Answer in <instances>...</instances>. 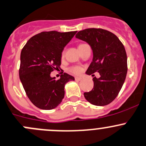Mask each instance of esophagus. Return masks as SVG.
<instances>
[{"label":"esophagus","mask_w":146,"mask_h":146,"mask_svg":"<svg viewBox=\"0 0 146 146\" xmlns=\"http://www.w3.org/2000/svg\"><path fill=\"white\" fill-rule=\"evenodd\" d=\"M75 80H76V81H81V80H82V77H78V76H76V77H75Z\"/></svg>","instance_id":"1"}]
</instances>
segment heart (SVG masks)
I'll return each mask as SVG.
<instances>
[{
	"label": "heart",
	"instance_id": "obj_1",
	"mask_svg": "<svg viewBox=\"0 0 146 146\" xmlns=\"http://www.w3.org/2000/svg\"><path fill=\"white\" fill-rule=\"evenodd\" d=\"M64 52H62V56L64 57ZM82 67H80L79 66H72V67H71L70 69H69V71H70V72L75 74H80L81 72H82Z\"/></svg>",
	"mask_w": 146,
	"mask_h": 146
}]
</instances>
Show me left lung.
Instances as JSON below:
<instances>
[{
  "mask_svg": "<svg viewBox=\"0 0 146 146\" xmlns=\"http://www.w3.org/2000/svg\"><path fill=\"white\" fill-rule=\"evenodd\" d=\"M76 37L87 42L93 52V60L86 74H100L99 78H93L94 88L84 93L85 99L95 106H106L116 99L126 76L127 56L123 44L113 33L100 28L81 30Z\"/></svg>",
  "mask_w": 146,
  "mask_h": 146,
  "instance_id": "1",
  "label": "left lung"
}]
</instances>
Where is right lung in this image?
I'll return each mask as SVG.
<instances>
[{
	"label": "right lung",
	"instance_id": "right-lung-1",
	"mask_svg": "<svg viewBox=\"0 0 146 146\" xmlns=\"http://www.w3.org/2000/svg\"><path fill=\"white\" fill-rule=\"evenodd\" d=\"M76 31L42 32L32 37L21 53L20 79L30 102L37 108L50 110L64 96V86L74 78L67 73L59 79L50 73L61 64L62 52Z\"/></svg>",
	"mask_w": 146,
	"mask_h": 146
}]
</instances>
